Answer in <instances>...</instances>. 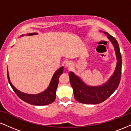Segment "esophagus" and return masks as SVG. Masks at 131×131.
I'll list each match as a JSON object with an SVG mask.
<instances>
[{"label": "esophagus", "instance_id": "1", "mask_svg": "<svg viewBox=\"0 0 131 131\" xmlns=\"http://www.w3.org/2000/svg\"><path fill=\"white\" fill-rule=\"evenodd\" d=\"M66 67L67 68H70L71 67H72V64H71V63H70V62H67V63H66Z\"/></svg>", "mask_w": 131, "mask_h": 131}]
</instances>
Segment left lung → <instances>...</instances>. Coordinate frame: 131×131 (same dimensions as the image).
<instances>
[{
    "mask_svg": "<svg viewBox=\"0 0 131 131\" xmlns=\"http://www.w3.org/2000/svg\"><path fill=\"white\" fill-rule=\"evenodd\" d=\"M108 39L113 45L117 58V64L113 75L108 82L100 86H89L73 72H70V84L73 89L74 98L78 102L85 104H98L104 102L116 91L119 84L121 76L122 60L119 44L116 39L108 32Z\"/></svg>",
    "mask_w": 131,
    "mask_h": 131,
    "instance_id": "obj_1",
    "label": "left lung"
}]
</instances>
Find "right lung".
Here are the masks:
<instances>
[{
    "instance_id": "obj_1",
    "label": "right lung",
    "mask_w": 131,
    "mask_h": 131,
    "mask_svg": "<svg viewBox=\"0 0 131 131\" xmlns=\"http://www.w3.org/2000/svg\"><path fill=\"white\" fill-rule=\"evenodd\" d=\"M34 34H37V33H30L28 34V36H32ZM23 36V35H22ZM63 72V67H61L54 73L52 80L50 81V85L45 91L39 94L36 95H29L25 94V93L21 92L18 90H17L11 83L9 78V75L7 70V77L8 80L12 88L13 89V91L17 95L19 99H21L24 102L29 103V104L33 105H49L54 102L56 98V90L58 84V79L60 76L62 74Z\"/></svg>"
}]
</instances>
